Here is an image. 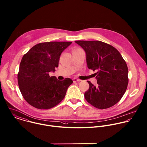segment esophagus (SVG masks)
Wrapping results in <instances>:
<instances>
[{"instance_id": "esophagus-1", "label": "esophagus", "mask_w": 147, "mask_h": 147, "mask_svg": "<svg viewBox=\"0 0 147 147\" xmlns=\"http://www.w3.org/2000/svg\"><path fill=\"white\" fill-rule=\"evenodd\" d=\"M73 82H80L81 80H79V79H77V78H73Z\"/></svg>"}]
</instances>
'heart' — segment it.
<instances>
[{
    "mask_svg": "<svg viewBox=\"0 0 147 147\" xmlns=\"http://www.w3.org/2000/svg\"><path fill=\"white\" fill-rule=\"evenodd\" d=\"M77 49H74V50H77Z\"/></svg>",
    "mask_w": 147,
    "mask_h": 147,
    "instance_id": "1",
    "label": "heart"
}]
</instances>
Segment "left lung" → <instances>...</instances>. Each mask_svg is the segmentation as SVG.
Instances as JSON below:
<instances>
[{"label":"left lung","instance_id":"left-lung-1","mask_svg":"<svg viewBox=\"0 0 147 147\" xmlns=\"http://www.w3.org/2000/svg\"><path fill=\"white\" fill-rule=\"evenodd\" d=\"M86 53L89 69L95 73L97 85L88 81L85 92L87 102L99 109L110 108L121 99L128 84V70L121 54L112 45L100 41H75Z\"/></svg>","mask_w":147,"mask_h":147}]
</instances>
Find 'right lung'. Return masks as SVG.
I'll use <instances>...</instances> for the list:
<instances>
[{"label": "right lung", "instance_id": "right-lung-1", "mask_svg": "<svg viewBox=\"0 0 147 147\" xmlns=\"http://www.w3.org/2000/svg\"><path fill=\"white\" fill-rule=\"evenodd\" d=\"M72 42L51 41L37 44L26 53L20 62L18 85L24 99L38 109H50L65 98L73 81H59L49 73L59 66L61 53Z\"/></svg>", "mask_w": 147, "mask_h": 147}]
</instances>
